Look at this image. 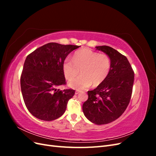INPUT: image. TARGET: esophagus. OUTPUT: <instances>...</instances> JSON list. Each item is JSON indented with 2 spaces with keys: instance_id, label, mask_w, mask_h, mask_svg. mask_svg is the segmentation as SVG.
I'll use <instances>...</instances> for the list:
<instances>
[{
  "instance_id": "esophagus-1",
  "label": "esophagus",
  "mask_w": 156,
  "mask_h": 156,
  "mask_svg": "<svg viewBox=\"0 0 156 156\" xmlns=\"http://www.w3.org/2000/svg\"><path fill=\"white\" fill-rule=\"evenodd\" d=\"M80 92H81V91H80V90H76V91H75V94H76V95H77V94H79Z\"/></svg>"
}]
</instances>
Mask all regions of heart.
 Returning a JSON list of instances; mask_svg holds the SVG:
<instances>
[{
    "label": "heart",
    "instance_id": "obj_1",
    "mask_svg": "<svg viewBox=\"0 0 156 156\" xmlns=\"http://www.w3.org/2000/svg\"><path fill=\"white\" fill-rule=\"evenodd\" d=\"M73 60L67 58L63 64V72L67 80L75 78L81 69V75L69 83V86L77 90L100 84L107 77L111 68V60L104 53L99 54L88 49L77 51Z\"/></svg>",
    "mask_w": 156,
    "mask_h": 156
}]
</instances>
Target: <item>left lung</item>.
<instances>
[{"label": "left lung", "mask_w": 156, "mask_h": 156, "mask_svg": "<svg viewBox=\"0 0 156 156\" xmlns=\"http://www.w3.org/2000/svg\"><path fill=\"white\" fill-rule=\"evenodd\" d=\"M96 48L108 55L111 68L104 81L88 91L83 111L88 120L102 125L115 121L126 111L131 96L134 72L128 60L119 51L107 45Z\"/></svg>", "instance_id": "8db88e82"}]
</instances>
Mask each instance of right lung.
<instances>
[{"label":"right lung","instance_id":"obj_1","mask_svg":"<svg viewBox=\"0 0 156 156\" xmlns=\"http://www.w3.org/2000/svg\"><path fill=\"white\" fill-rule=\"evenodd\" d=\"M79 47L49 43L27 56L21 76V92L27 109L37 119L52 121L64 113L75 91L56 87L66 84V58Z\"/></svg>","mask_w":156,"mask_h":156}]
</instances>
